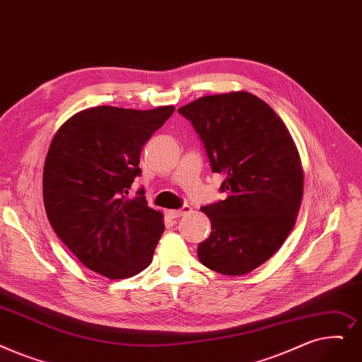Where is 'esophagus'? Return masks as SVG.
Masks as SVG:
<instances>
[{
  "instance_id": "esophagus-1",
  "label": "esophagus",
  "mask_w": 362,
  "mask_h": 362,
  "mask_svg": "<svg viewBox=\"0 0 362 362\" xmlns=\"http://www.w3.org/2000/svg\"><path fill=\"white\" fill-rule=\"evenodd\" d=\"M189 211H191V207H189V206H183V207L179 209V210H168L167 214H168L171 218H177V217H180V216H183V214H186V213H189Z\"/></svg>"
}]
</instances>
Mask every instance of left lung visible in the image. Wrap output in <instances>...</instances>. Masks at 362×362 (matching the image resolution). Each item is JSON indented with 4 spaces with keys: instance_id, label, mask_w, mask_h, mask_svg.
I'll return each instance as SVG.
<instances>
[{
    "instance_id": "obj_1",
    "label": "left lung",
    "mask_w": 362,
    "mask_h": 362,
    "mask_svg": "<svg viewBox=\"0 0 362 362\" xmlns=\"http://www.w3.org/2000/svg\"><path fill=\"white\" fill-rule=\"evenodd\" d=\"M199 134L226 198L201 210L211 222L198 259L223 275H245L291 232L303 195L294 140L274 109L248 91L204 96L179 107Z\"/></svg>"
}]
</instances>
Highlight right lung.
<instances>
[{"label": "right lung", "mask_w": 362, "mask_h": 362, "mask_svg": "<svg viewBox=\"0 0 362 362\" xmlns=\"http://www.w3.org/2000/svg\"><path fill=\"white\" fill-rule=\"evenodd\" d=\"M173 111L84 109L62 125L47 152L42 197L49 222L78 260L109 279L146 269L164 232L163 214L148 207L144 189L127 195L142 173L140 151Z\"/></svg>", "instance_id": "1"}]
</instances>
